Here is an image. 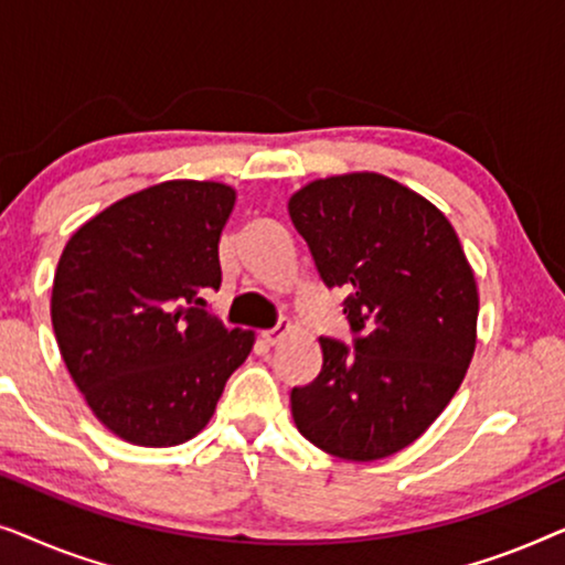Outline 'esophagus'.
Returning <instances> with one entry per match:
<instances>
[{"mask_svg":"<svg viewBox=\"0 0 565 565\" xmlns=\"http://www.w3.org/2000/svg\"><path fill=\"white\" fill-rule=\"evenodd\" d=\"M288 331H290V323H277V327L275 329H267V331H262V342H265L267 347H275L277 342H280V339L285 337V334H288Z\"/></svg>","mask_w":565,"mask_h":565,"instance_id":"34e87169","label":"esophagus"}]
</instances>
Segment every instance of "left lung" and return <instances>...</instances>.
Segmentation results:
<instances>
[{
    "instance_id": "8db88e82",
    "label": "left lung",
    "mask_w": 565,
    "mask_h": 565,
    "mask_svg": "<svg viewBox=\"0 0 565 565\" xmlns=\"http://www.w3.org/2000/svg\"><path fill=\"white\" fill-rule=\"evenodd\" d=\"M327 288H344L352 350L321 337L292 419L319 450L367 462L404 450L445 412L476 352L478 288L445 213L375 172L313 180L288 200Z\"/></svg>"
}]
</instances>
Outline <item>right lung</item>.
I'll return each instance as SVG.
<instances>
[{"mask_svg": "<svg viewBox=\"0 0 565 565\" xmlns=\"http://www.w3.org/2000/svg\"><path fill=\"white\" fill-rule=\"evenodd\" d=\"M234 203L223 182L169 180L105 207L64 246L51 296L61 358L92 414L130 445L195 437L249 358L254 331L203 308L221 288Z\"/></svg>", "mask_w": 565, "mask_h": 565, "instance_id": "obj_1", "label": "right lung"}]
</instances>
